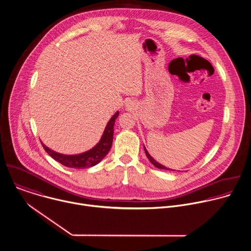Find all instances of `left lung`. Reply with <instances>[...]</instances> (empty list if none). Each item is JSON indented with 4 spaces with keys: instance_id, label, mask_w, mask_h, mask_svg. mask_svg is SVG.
<instances>
[{
    "instance_id": "obj_1",
    "label": "left lung",
    "mask_w": 251,
    "mask_h": 251,
    "mask_svg": "<svg viewBox=\"0 0 251 251\" xmlns=\"http://www.w3.org/2000/svg\"><path fill=\"white\" fill-rule=\"evenodd\" d=\"M144 150H145V152H146V155H147V157L149 158V160L151 161V163L153 165V166H155L156 168H158V169H162V170H171V169H169V168H167V167H165L164 165H162V164H160L159 162H157L150 153H149V151H147V149H146V147L144 146Z\"/></svg>"
}]
</instances>
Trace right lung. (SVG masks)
I'll return each mask as SVG.
<instances>
[{"mask_svg": "<svg viewBox=\"0 0 251 251\" xmlns=\"http://www.w3.org/2000/svg\"><path fill=\"white\" fill-rule=\"evenodd\" d=\"M118 115H119V111H116L107 122L99 143L94 148H92L91 150L85 152H82L79 154H62L49 149L42 142L41 144L50 156H51L54 160H56L57 162L61 163L66 167L76 168V169L93 167L97 165L99 162H100L110 151V148L112 146V140H113V132H114L113 127Z\"/></svg>", "mask_w": 251, "mask_h": 251, "instance_id": "right-lung-1", "label": "right lung"}]
</instances>
